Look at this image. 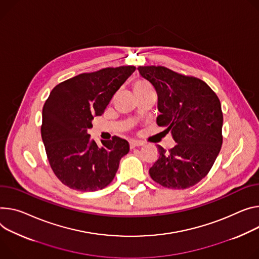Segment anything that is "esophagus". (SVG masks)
I'll use <instances>...</instances> for the list:
<instances>
[{
  "label": "esophagus",
  "mask_w": 259,
  "mask_h": 259,
  "mask_svg": "<svg viewBox=\"0 0 259 259\" xmlns=\"http://www.w3.org/2000/svg\"><path fill=\"white\" fill-rule=\"evenodd\" d=\"M143 145H144V143L138 142V140H132V142H130V148L131 149H133L135 147H140V146H143Z\"/></svg>",
  "instance_id": "esophagus-1"
}]
</instances>
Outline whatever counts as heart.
<instances>
[{"label":"heart","instance_id":"1","mask_svg":"<svg viewBox=\"0 0 259 259\" xmlns=\"http://www.w3.org/2000/svg\"><path fill=\"white\" fill-rule=\"evenodd\" d=\"M133 89H134V92H135V95H137V94H142V93L153 90L152 87L150 85V83L148 81H146L145 79H137L134 82Z\"/></svg>","mask_w":259,"mask_h":259}]
</instances>
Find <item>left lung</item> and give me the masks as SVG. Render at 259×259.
<instances>
[{
	"label": "left lung",
	"mask_w": 259,
	"mask_h": 259,
	"mask_svg": "<svg viewBox=\"0 0 259 259\" xmlns=\"http://www.w3.org/2000/svg\"><path fill=\"white\" fill-rule=\"evenodd\" d=\"M138 71L158 95V126L166 127L177 145L168 151L158 146L159 158L149 172L159 185L186 189L210 170L221 150V103L203 80L163 66H139Z\"/></svg>",
	"instance_id": "8db88e82"
}]
</instances>
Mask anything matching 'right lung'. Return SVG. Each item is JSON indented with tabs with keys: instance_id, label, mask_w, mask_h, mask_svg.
Listing matches in <instances>:
<instances>
[{
	"instance_id": "right-lung-1",
	"label": "right lung",
	"mask_w": 259,
	"mask_h": 259,
	"mask_svg": "<svg viewBox=\"0 0 259 259\" xmlns=\"http://www.w3.org/2000/svg\"><path fill=\"white\" fill-rule=\"evenodd\" d=\"M134 66L107 67L69 78L51 92L42 110L41 136L50 165L71 189L97 191L108 186L129 152L127 140L113 136L99 148L88 134Z\"/></svg>"
}]
</instances>
